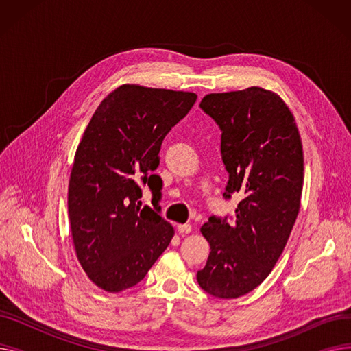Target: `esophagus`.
Wrapping results in <instances>:
<instances>
[{
  "label": "esophagus",
  "instance_id": "1",
  "mask_svg": "<svg viewBox=\"0 0 351 351\" xmlns=\"http://www.w3.org/2000/svg\"><path fill=\"white\" fill-rule=\"evenodd\" d=\"M178 232H179V234L185 236L192 232V226L191 225H178Z\"/></svg>",
  "mask_w": 351,
  "mask_h": 351
}]
</instances>
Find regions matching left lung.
Returning a JSON list of instances; mask_svg holds the SVG:
<instances>
[{"label": "left lung", "instance_id": "1", "mask_svg": "<svg viewBox=\"0 0 351 351\" xmlns=\"http://www.w3.org/2000/svg\"><path fill=\"white\" fill-rule=\"evenodd\" d=\"M202 110L219 126L229 175L225 199L242 200L228 216H210L202 233L210 245L196 279L219 299H236L259 286L274 267L300 209L303 147L286 104L259 86L209 94Z\"/></svg>", "mask_w": 351, "mask_h": 351}]
</instances>
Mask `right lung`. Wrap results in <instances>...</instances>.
<instances>
[{
    "label": "right lung",
    "mask_w": 351,
    "mask_h": 351,
    "mask_svg": "<svg viewBox=\"0 0 351 351\" xmlns=\"http://www.w3.org/2000/svg\"><path fill=\"white\" fill-rule=\"evenodd\" d=\"M192 92L122 85L99 104L78 145L68 215L78 261L98 287L138 285L169 246L173 228L160 216L162 179L154 173L165 136L196 102ZM154 209L140 208L141 185Z\"/></svg>",
    "instance_id": "add662e5"
}]
</instances>
